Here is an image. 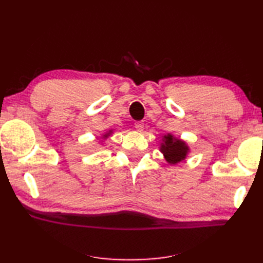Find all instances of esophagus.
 <instances>
[{"label":"esophagus","instance_id":"obj_1","mask_svg":"<svg viewBox=\"0 0 263 263\" xmlns=\"http://www.w3.org/2000/svg\"><path fill=\"white\" fill-rule=\"evenodd\" d=\"M144 122H141V121H139V122H136L135 123V128H136L138 132H141L142 129H144Z\"/></svg>","mask_w":263,"mask_h":263}]
</instances>
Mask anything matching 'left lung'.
<instances>
[{"label": "left lung", "mask_w": 263, "mask_h": 263, "mask_svg": "<svg viewBox=\"0 0 263 263\" xmlns=\"http://www.w3.org/2000/svg\"><path fill=\"white\" fill-rule=\"evenodd\" d=\"M160 151L163 154L166 162L170 164H177L184 160L189 153V147L184 141L174 138L171 134H168L163 136Z\"/></svg>", "instance_id": "1"}]
</instances>
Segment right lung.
I'll return each mask as SVG.
<instances>
[{
	"label": "right lung",
	"instance_id": "1",
	"mask_svg": "<svg viewBox=\"0 0 263 263\" xmlns=\"http://www.w3.org/2000/svg\"><path fill=\"white\" fill-rule=\"evenodd\" d=\"M110 133H112V130H109V133H107V134H105L104 135V138H107L108 136H109V135H110Z\"/></svg>",
	"mask_w": 263,
	"mask_h": 263
}]
</instances>
